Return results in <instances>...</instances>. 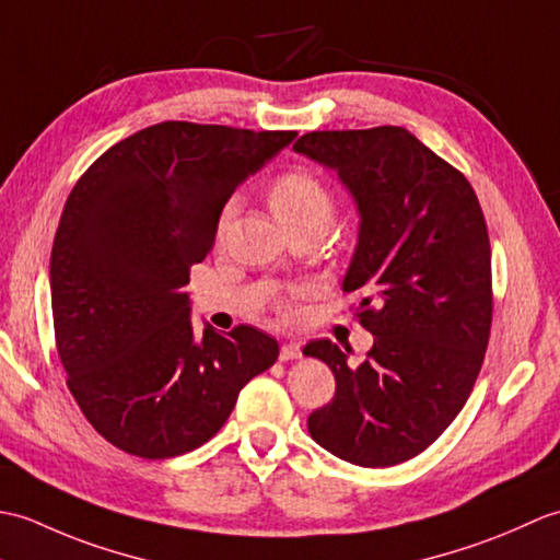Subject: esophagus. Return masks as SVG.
Wrapping results in <instances>:
<instances>
[{"mask_svg": "<svg viewBox=\"0 0 560 560\" xmlns=\"http://www.w3.org/2000/svg\"><path fill=\"white\" fill-rule=\"evenodd\" d=\"M301 355H303L301 343H295V341L283 343L281 351H279V359H281V361H295V359H301Z\"/></svg>", "mask_w": 560, "mask_h": 560, "instance_id": "1", "label": "esophagus"}]
</instances>
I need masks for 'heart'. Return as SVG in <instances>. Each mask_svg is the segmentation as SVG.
I'll return each mask as SVG.
<instances>
[{"instance_id": "heart-1", "label": "heart", "mask_w": 560, "mask_h": 560, "mask_svg": "<svg viewBox=\"0 0 560 560\" xmlns=\"http://www.w3.org/2000/svg\"><path fill=\"white\" fill-rule=\"evenodd\" d=\"M269 205L283 229L305 221H319L329 225L331 217H335V199H331L327 185L307 171H291L277 177L269 189ZM233 211L235 201L231 199L219 213V233H223L225 225L233 219Z\"/></svg>"}]
</instances>
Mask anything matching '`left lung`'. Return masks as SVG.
Segmentation results:
<instances>
[{"mask_svg": "<svg viewBox=\"0 0 560 560\" xmlns=\"http://www.w3.org/2000/svg\"><path fill=\"white\" fill-rule=\"evenodd\" d=\"M295 153L335 171L359 211V243L341 289L361 295L375 337L363 363L329 339L337 392L307 419L317 445L359 467L419 455L455 421L491 335V245L483 211L459 171L404 127L311 132Z\"/></svg>", "mask_w": 560, "mask_h": 560, "instance_id": "left-lung-1", "label": "left lung"}]
</instances>
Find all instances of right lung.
I'll list each match as a JSON object with an SVG mask.
<instances>
[{"instance_id": "add662e5", "label": "right lung", "mask_w": 560, "mask_h": 560, "mask_svg": "<svg viewBox=\"0 0 560 560\" xmlns=\"http://www.w3.org/2000/svg\"><path fill=\"white\" fill-rule=\"evenodd\" d=\"M293 139L151 125L71 189L50 257L57 353L83 416L115 447L144 459L199 447L279 359L277 339L255 327L195 335L185 287L225 201Z\"/></svg>"}]
</instances>
